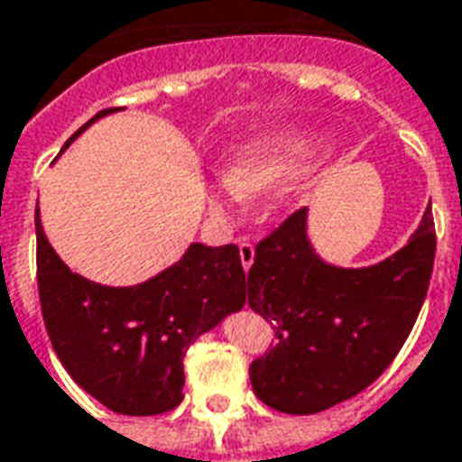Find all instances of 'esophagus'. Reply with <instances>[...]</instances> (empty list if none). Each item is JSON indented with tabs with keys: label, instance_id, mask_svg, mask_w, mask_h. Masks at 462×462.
Returning <instances> with one entry per match:
<instances>
[{
	"label": "esophagus",
	"instance_id": "esophagus-1",
	"mask_svg": "<svg viewBox=\"0 0 462 462\" xmlns=\"http://www.w3.org/2000/svg\"><path fill=\"white\" fill-rule=\"evenodd\" d=\"M240 260L245 270H250L254 262V245L250 240H240Z\"/></svg>",
	"mask_w": 462,
	"mask_h": 462
}]
</instances>
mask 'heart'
I'll use <instances>...</instances> for the list:
<instances>
[{
	"instance_id": "b5f03b06",
	"label": "heart",
	"mask_w": 462,
	"mask_h": 462,
	"mask_svg": "<svg viewBox=\"0 0 462 462\" xmlns=\"http://www.w3.org/2000/svg\"><path fill=\"white\" fill-rule=\"evenodd\" d=\"M314 143L304 135H272L245 145L232 162L230 175L222 172L208 182V205L220 217H235L245 208L247 195H260L310 165Z\"/></svg>"
}]
</instances>
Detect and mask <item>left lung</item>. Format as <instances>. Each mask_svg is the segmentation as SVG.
I'll return each mask as SVG.
<instances>
[{"label": "left lung", "instance_id": "8db88e82", "mask_svg": "<svg viewBox=\"0 0 462 462\" xmlns=\"http://www.w3.org/2000/svg\"><path fill=\"white\" fill-rule=\"evenodd\" d=\"M436 260L430 208L403 250L364 270L321 262L307 240V208L254 247L247 304L274 329L250 364L254 396L310 416L356 396L396 358L426 300Z\"/></svg>", "mask_w": 462, "mask_h": 462}]
</instances>
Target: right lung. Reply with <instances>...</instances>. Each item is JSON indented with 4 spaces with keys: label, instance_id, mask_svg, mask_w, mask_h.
I'll return each instance as SVG.
<instances>
[{
    "label": "right lung",
    "instance_id": "right-lung-1",
    "mask_svg": "<svg viewBox=\"0 0 462 462\" xmlns=\"http://www.w3.org/2000/svg\"><path fill=\"white\" fill-rule=\"evenodd\" d=\"M106 108L66 141H74ZM64 145V148H66ZM36 282L46 334L69 376L121 416H158L182 401L192 341L242 310L237 245H190L180 262L135 287H104L59 260L36 210Z\"/></svg>",
    "mask_w": 462,
    "mask_h": 462
}]
</instances>
